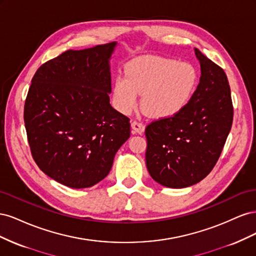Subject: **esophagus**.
Returning a JSON list of instances; mask_svg holds the SVG:
<instances>
[{"instance_id":"obj_1","label":"esophagus","mask_w":256,"mask_h":256,"mask_svg":"<svg viewBox=\"0 0 256 256\" xmlns=\"http://www.w3.org/2000/svg\"><path fill=\"white\" fill-rule=\"evenodd\" d=\"M131 128H132L134 132L138 134H142L145 130V126L144 124L141 122H138V120H134L131 122Z\"/></svg>"}]
</instances>
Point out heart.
Wrapping results in <instances>:
<instances>
[{
	"label": "heart",
	"instance_id": "1",
	"mask_svg": "<svg viewBox=\"0 0 256 256\" xmlns=\"http://www.w3.org/2000/svg\"><path fill=\"white\" fill-rule=\"evenodd\" d=\"M196 68L188 62L164 56H141L130 60L125 76L113 84V102L124 114L132 111L142 94V109L154 118H171L188 106L198 86Z\"/></svg>",
	"mask_w": 256,
	"mask_h": 256
}]
</instances>
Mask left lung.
<instances>
[{"instance_id":"1","label":"left lung","mask_w":256,"mask_h":256,"mask_svg":"<svg viewBox=\"0 0 256 256\" xmlns=\"http://www.w3.org/2000/svg\"><path fill=\"white\" fill-rule=\"evenodd\" d=\"M196 56L202 76L188 106L145 129L147 170L154 180L168 188L204 180L218 161L233 124L226 72L198 49Z\"/></svg>"}]
</instances>
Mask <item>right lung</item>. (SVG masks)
I'll list each match as a JSON object with an SVG mask.
<instances>
[{"label":"right lung","mask_w":256,"mask_h":256,"mask_svg":"<svg viewBox=\"0 0 256 256\" xmlns=\"http://www.w3.org/2000/svg\"><path fill=\"white\" fill-rule=\"evenodd\" d=\"M115 46L65 51L37 69L28 88L23 116L33 159L67 187L102 180L130 136V120L110 104Z\"/></svg>","instance_id":"add662e5"}]
</instances>
